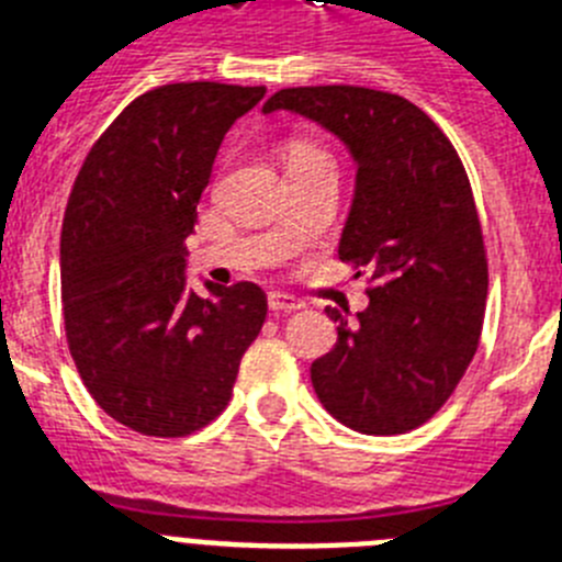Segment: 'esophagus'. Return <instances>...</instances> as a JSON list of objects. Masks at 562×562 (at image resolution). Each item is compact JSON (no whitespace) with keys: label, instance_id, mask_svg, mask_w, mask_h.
Returning a JSON list of instances; mask_svg holds the SVG:
<instances>
[{"label":"esophagus","instance_id":"1","mask_svg":"<svg viewBox=\"0 0 562 562\" xmlns=\"http://www.w3.org/2000/svg\"><path fill=\"white\" fill-rule=\"evenodd\" d=\"M267 304H270L272 312H297L304 310V304L301 301H295L292 295H284V292H270L267 295Z\"/></svg>","mask_w":562,"mask_h":562}]
</instances>
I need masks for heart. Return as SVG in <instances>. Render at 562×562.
<instances>
[{"label":"heart","instance_id":"b5f03b06","mask_svg":"<svg viewBox=\"0 0 562 562\" xmlns=\"http://www.w3.org/2000/svg\"><path fill=\"white\" fill-rule=\"evenodd\" d=\"M312 151H317V148L304 146V143H295V146L290 148V157H295V154H312Z\"/></svg>","mask_w":562,"mask_h":562}]
</instances>
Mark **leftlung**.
<instances>
[{"instance_id":"8db88e82","label":"left lung","mask_w":562,"mask_h":562,"mask_svg":"<svg viewBox=\"0 0 562 562\" xmlns=\"http://www.w3.org/2000/svg\"><path fill=\"white\" fill-rule=\"evenodd\" d=\"M335 132L357 160L340 261L369 281L360 324L329 312L337 342L312 362L317 400L369 436L419 428L450 400L481 340L486 247L473 188L448 134L402 95L292 87L265 103Z\"/></svg>"}]
</instances>
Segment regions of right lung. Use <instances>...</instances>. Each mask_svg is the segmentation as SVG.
I'll use <instances>...</instances> for the list:
<instances>
[{
    "mask_svg": "<svg viewBox=\"0 0 562 562\" xmlns=\"http://www.w3.org/2000/svg\"><path fill=\"white\" fill-rule=\"evenodd\" d=\"M265 87L166 83L92 143L61 225L64 331L92 400L143 436L180 439L227 408L267 317L250 281L186 290V238L227 128Z\"/></svg>",
    "mask_w": 562,
    "mask_h": 562,
    "instance_id": "add662e5",
    "label": "right lung"
}]
</instances>
